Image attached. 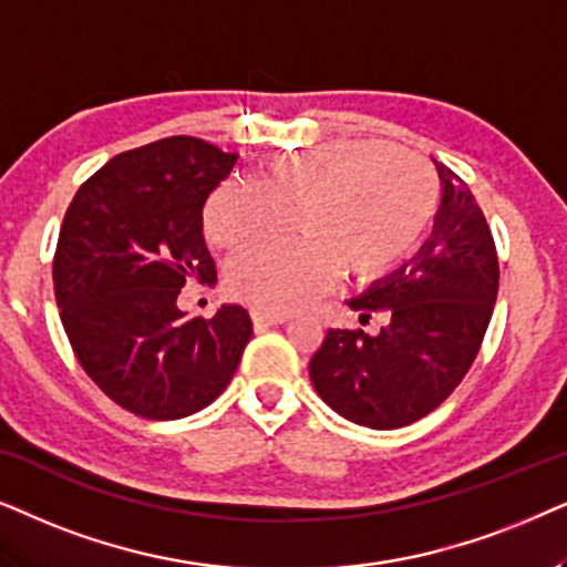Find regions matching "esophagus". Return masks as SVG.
Instances as JSON below:
<instances>
[{
    "instance_id": "obj_1",
    "label": "esophagus",
    "mask_w": 567,
    "mask_h": 567,
    "mask_svg": "<svg viewBox=\"0 0 567 567\" xmlns=\"http://www.w3.org/2000/svg\"><path fill=\"white\" fill-rule=\"evenodd\" d=\"M251 321L256 329H269L277 327V323L288 321V316H279V313H264V311H251Z\"/></svg>"
}]
</instances>
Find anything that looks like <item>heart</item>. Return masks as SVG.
Segmentation results:
<instances>
[{
    "label": "heart",
    "instance_id": "obj_1",
    "mask_svg": "<svg viewBox=\"0 0 567 567\" xmlns=\"http://www.w3.org/2000/svg\"><path fill=\"white\" fill-rule=\"evenodd\" d=\"M437 205V178L404 147L337 142L269 157L259 186L225 181L205 207L215 246L240 251L277 238L296 217L303 238L264 246L230 264L228 290L264 313L298 311L350 267L386 277L414 251Z\"/></svg>",
    "mask_w": 567,
    "mask_h": 567
}]
</instances>
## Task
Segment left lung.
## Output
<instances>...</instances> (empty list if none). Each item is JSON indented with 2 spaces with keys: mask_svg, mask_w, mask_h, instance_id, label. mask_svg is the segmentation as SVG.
Listing matches in <instances>:
<instances>
[{
  "mask_svg": "<svg viewBox=\"0 0 567 567\" xmlns=\"http://www.w3.org/2000/svg\"><path fill=\"white\" fill-rule=\"evenodd\" d=\"M433 163L443 194L427 240L347 300L360 321L383 313L386 327L329 329L308 365L316 394L354 425L391 430L433 412L472 368L493 316L501 279L493 233L470 186Z\"/></svg>",
  "mask_w": 567,
  "mask_h": 567,
  "instance_id": "8db88e82",
  "label": "left lung"
}]
</instances>
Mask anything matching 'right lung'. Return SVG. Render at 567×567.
<instances>
[{"label":"right lung","instance_id":"obj_1","mask_svg":"<svg viewBox=\"0 0 567 567\" xmlns=\"http://www.w3.org/2000/svg\"><path fill=\"white\" fill-rule=\"evenodd\" d=\"M236 161L196 137L153 142L111 157L64 215L54 256L64 331L97 389L140 417L205 410L251 339L236 303L213 319L176 306L188 277H217L202 209Z\"/></svg>","mask_w":567,"mask_h":567}]
</instances>
